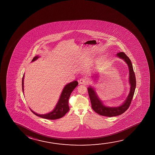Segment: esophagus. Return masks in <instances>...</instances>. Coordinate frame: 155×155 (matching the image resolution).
<instances>
[{
  "mask_svg": "<svg viewBox=\"0 0 155 155\" xmlns=\"http://www.w3.org/2000/svg\"><path fill=\"white\" fill-rule=\"evenodd\" d=\"M79 81V83L81 84H86V85H87V84H88L89 83L88 79L86 78H81Z\"/></svg>",
  "mask_w": 155,
  "mask_h": 155,
  "instance_id": "esophagus-1",
  "label": "esophagus"
}]
</instances>
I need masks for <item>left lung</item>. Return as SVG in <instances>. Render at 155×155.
Listing matches in <instances>:
<instances>
[{
  "instance_id": "1",
  "label": "left lung",
  "mask_w": 155,
  "mask_h": 155,
  "mask_svg": "<svg viewBox=\"0 0 155 155\" xmlns=\"http://www.w3.org/2000/svg\"><path fill=\"white\" fill-rule=\"evenodd\" d=\"M117 56L123 59L125 61L129 68V82L131 85L129 95L127 100L122 105L115 107H108L104 106L102 101L98 98L95 91L93 88L88 87V92L91 102V107L95 112L98 114L105 117H116L123 114L129 107L134 97V93L136 87V79L135 74L134 72L133 66L129 58L123 52H120L117 53Z\"/></svg>"
}]
</instances>
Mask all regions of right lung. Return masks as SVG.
<instances>
[{"label": "right lung", "mask_w": 155, "mask_h": 155, "mask_svg": "<svg viewBox=\"0 0 155 155\" xmlns=\"http://www.w3.org/2000/svg\"><path fill=\"white\" fill-rule=\"evenodd\" d=\"M38 56H35L32 60V61H34L35 60L38 58ZM24 77L22 78V90L24 91ZM78 84V81H74L71 83L68 84L64 87L63 91H62L61 94L60 96L59 100L58 102L57 105L55 108L53 110L52 112L46 114L41 115L38 114L34 112L32 110H30L34 114L36 115L38 117H40L44 119H49V120H56L60 119L62 117H64L67 113L69 110V107L68 105V100L70 97V94L72 93L73 90L76 87Z\"/></svg>", "instance_id": "1"}]
</instances>
